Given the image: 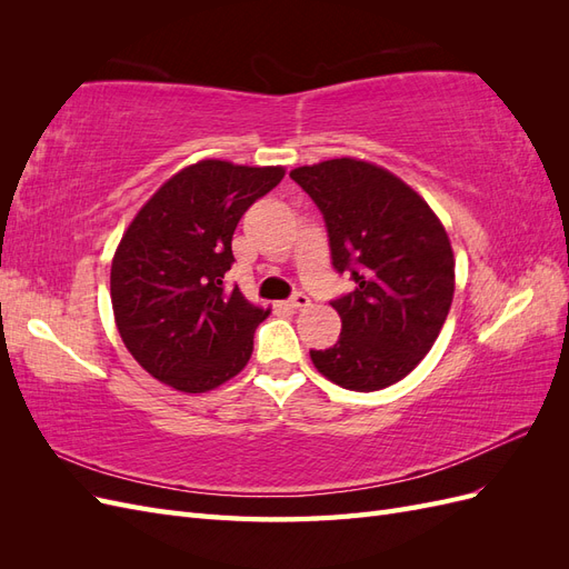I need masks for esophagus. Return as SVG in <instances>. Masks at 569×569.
Listing matches in <instances>:
<instances>
[{
	"mask_svg": "<svg viewBox=\"0 0 569 569\" xmlns=\"http://www.w3.org/2000/svg\"><path fill=\"white\" fill-rule=\"evenodd\" d=\"M287 306L291 308V311H299V308L311 306V299H308V297L303 295V291H297V295L287 301Z\"/></svg>",
	"mask_w": 569,
	"mask_h": 569,
	"instance_id": "34e87169",
	"label": "esophagus"
}]
</instances>
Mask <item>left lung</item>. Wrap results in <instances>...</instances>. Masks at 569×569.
<instances>
[{
    "label": "left lung",
    "instance_id": "8db88e82",
    "mask_svg": "<svg viewBox=\"0 0 569 569\" xmlns=\"http://www.w3.org/2000/svg\"><path fill=\"white\" fill-rule=\"evenodd\" d=\"M289 178L325 218L335 270L356 282L332 301L341 335L335 347L311 351L313 366L351 391L391 387L432 349L449 316V234L418 192L375 163L332 159Z\"/></svg>",
    "mask_w": 569,
    "mask_h": 569
}]
</instances>
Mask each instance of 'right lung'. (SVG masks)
I'll return each mask as SVG.
<instances>
[{"mask_svg": "<svg viewBox=\"0 0 569 569\" xmlns=\"http://www.w3.org/2000/svg\"><path fill=\"white\" fill-rule=\"evenodd\" d=\"M284 168L199 161L161 184L116 249L111 303L120 339L151 377L187 393L242 370L270 311L226 289L232 234Z\"/></svg>", "mask_w": 569, "mask_h": 569, "instance_id": "1", "label": "right lung"}]
</instances>
